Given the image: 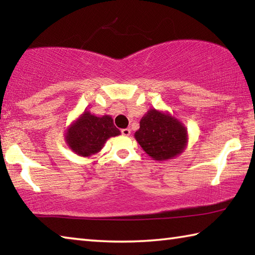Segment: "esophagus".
<instances>
[{
	"instance_id": "esophagus-1",
	"label": "esophagus",
	"mask_w": 255,
	"mask_h": 255,
	"mask_svg": "<svg viewBox=\"0 0 255 255\" xmlns=\"http://www.w3.org/2000/svg\"><path fill=\"white\" fill-rule=\"evenodd\" d=\"M130 129H129V128H124V129H122V133H123V135L124 136H129V135H130Z\"/></svg>"
}]
</instances>
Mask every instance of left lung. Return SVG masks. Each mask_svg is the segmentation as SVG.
Returning <instances> with one entry per match:
<instances>
[{
	"instance_id": "left-lung-1",
	"label": "left lung",
	"mask_w": 255,
	"mask_h": 255,
	"mask_svg": "<svg viewBox=\"0 0 255 255\" xmlns=\"http://www.w3.org/2000/svg\"><path fill=\"white\" fill-rule=\"evenodd\" d=\"M139 125L135 138L153 159L165 161L175 157L187 146V128L167 112L150 109L141 118Z\"/></svg>"
}]
</instances>
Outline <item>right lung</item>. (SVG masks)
<instances>
[{
	"label": "right lung",
	"mask_w": 255,
	"mask_h": 255,
	"mask_svg": "<svg viewBox=\"0 0 255 255\" xmlns=\"http://www.w3.org/2000/svg\"><path fill=\"white\" fill-rule=\"evenodd\" d=\"M120 135L110 116L97 117L84 111L65 133V140L73 152L80 156H91L100 152L108 138Z\"/></svg>",
	"instance_id": "1"
}]
</instances>
